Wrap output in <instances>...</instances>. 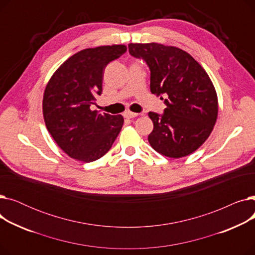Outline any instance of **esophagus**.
<instances>
[{
  "label": "esophagus",
  "mask_w": 255,
  "mask_h": 255,
  "mask_svg": "<svg viewBox=\"0 0 255 255\" xmlns=\"http://www.w3.org/2000/svg\"><path fill=\"white\" fill-rule=\"evenodd\" d=\"M123 116H124V118H126V119H133V118H136L137 116H138V114H136V113H132V112H125L124 114H123Z\"/></svg>",
  "instance_id": "obj_1"
}]
</instances>
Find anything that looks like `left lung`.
<instances>
[{"mask_svg": "<svg viewBox=\"0 0 255 255\" xmlns=\"http://www.w3.org/2000/svg\"><path fill=\"white\" fill-rule=\"evenodd\" d=\"M130 55L142 58L151 71L152 94H166L163 115L149 113L152 148L165 157L196 151L210 136L218 116L217 93L206 70L188 52L161 43H129Z\"/></svg>", "mask_w": 255, "mask_h": 255, "instance_id": "obj_1", "label": "left lung"}]
</instances>
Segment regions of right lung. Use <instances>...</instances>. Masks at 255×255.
<instances>
[{
    "label": "right lung",
    "instance_id": "obj_1",
    "mask_svg": "<svg viewBox=\"0 0 255 255\" xmlns=\"http://www.w3.org/2000/svg\"><path fill=\"white\" fill-rule=\"evenodd\" d=\"M126 50L124 44L80 50L59 67L45 87L42 112L46 128L60 148L78 161L101 158L122 129V116L101 115L90 106L102 92L106 65Z\"/></svg>",
    "mask_w": 255,
    "mask_h": 255
}]
</instances>
